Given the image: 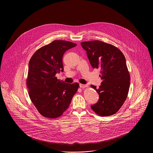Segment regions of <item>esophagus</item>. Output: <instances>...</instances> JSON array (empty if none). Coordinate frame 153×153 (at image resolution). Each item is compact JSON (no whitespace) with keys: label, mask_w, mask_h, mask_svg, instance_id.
<instances>
[{"label":"esophagus","mask_w":153,"mask_h":153,"mask_svg":"<svg viewBox=\"0 0 153 153\" xmlns=\"http://www.w3.org/2000/svg\"><path fill=\"white\" fill-rule=\"evenodd\" d=\"M79 87H80V88H84L87 87L88 85H84V84H79Z\"/></svg>","instance_id":"1"}]
</instances>
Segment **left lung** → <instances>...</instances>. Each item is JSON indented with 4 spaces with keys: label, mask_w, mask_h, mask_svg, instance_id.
Instances as JSON below:
<instances>
[{
    "label": "left lung",
    "mask_w": 153,
    "mask_h": 153,
    "mask_svg": "<svg viewBox=\"0 0 153 153\" xmlns=\"http://www.w3.org/2000/svg\"><path fill=\"white\" fill-rule=\"evenodd\" d=\"M87 51L93 68H100L102 82L99 88L91 87L99 95L97 103L91 105L98 115L108 117L115 114L124 103L129 91L130 76L123 52L115 46L100 41L81 43Z\"/></svg>",
    "instance_id": "8db88e82"
}]
</instances>
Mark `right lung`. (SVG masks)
<instances>
[{
	"instance_id": "right-lung-1",
	"label": "right lung",
	"mask_w": 153,
	"mask_h": 153,
	"mask_svg": "<svg viewBox=\"0 0 153 153\" xmlns=\"http://www.w3.org/2000/svg\"><path fill=\"white\" fill-rule=\"evenodd\" d=\"M76 44L56 40L38 49L29 62L26 85L30 99L45 117L56 118L69 106L79 84H66L55 75L64 71L62 57Z\"/></svg>"
}]
</instances>
